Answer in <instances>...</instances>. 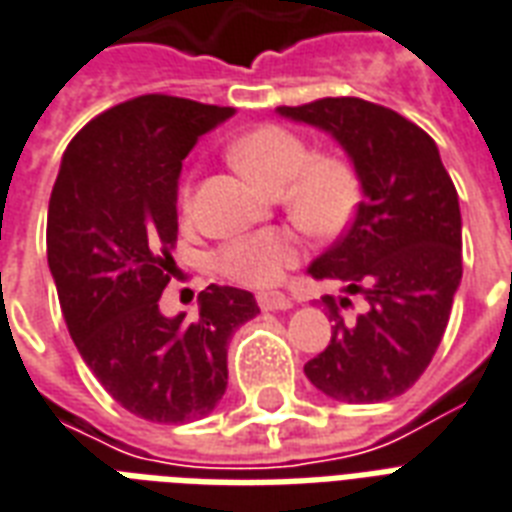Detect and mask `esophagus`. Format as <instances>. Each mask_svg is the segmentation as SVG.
<instances>
[{"instance_id":"esophagus-1","label":"esophagus","mask_w":512,"mask_h":512,"mask_svg":"<svg viewBox=\"0 0 512 512\" xmlns=\"http://www.w3.org/2000/svg\"><path fill=\"white\" fill-rule=\"evenodd\" d=\"M261 310H291V299L283 294H259Z\"/></svg>"}]
</instances>
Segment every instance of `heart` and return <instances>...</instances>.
Wrapping results in <instances>:
<instances>
[{
  "mask_svg": "<svg viewBox=\"0 0 512 512\" xmlns=\"http://www.w3.org/2000/svg\"><path fill=\"white\" fill-rule=\"evenodd\" d=\"M234 167L272 194L283 191L288 213L313 232H334L348 221L359 183L353 169L337 156H310L302 137L283 126H259L234 142ZM191 186L183 188V205ZM299 261V240L286 229L248 234L221 245L215 270L234 283L253 288L275 286Z\"/></svg>",
  "mask_w": 512,
  "mask_h": 512,
  "instance_id": "obj_1",
  "label": "heart"
}]
</instances>
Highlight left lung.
<instances>
[{
	"label": "left lung",
	"instance_id": "1",
	"mask_svg": "<svg viewBox=\"0 0 512 512\" xmlns=\"http://www.w3.org/2000/svg\"><path fill=\"white\" fill-rule=\"evenodd\" d=\"M278 115L340 142L361 183L348 232L307 267L343 283L340 305L364 294L351 321L326 297L332 340L305 364L326 397L372 405L399 397L429 367L461 283L459 194L424 129L356 96H326Z\"/></svg>",
	"mask_w": 512,
	"mask_h": 512
}]
</instances>
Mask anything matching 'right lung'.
<instances>
[{
    "instance_id": "add662e5",
    "label": "right lung",
    "mask_w": 512,
    "mask_h": 512,
    "mask_svg": "<svg viewBox=\"0 0 512 512\" xmlns=\"http://www.w3.org/2000/svg\"><path fill=\"white\" fill-rule=\"evenodd\" d=\"M234 107L145 94L88 121L61 159L48 205V267L80 356L134 416L186 424L226 391V348L259 305L251 291L207 286L199 318H167L178 180L202 134Z\"/></svg>"
}]
</instances>
